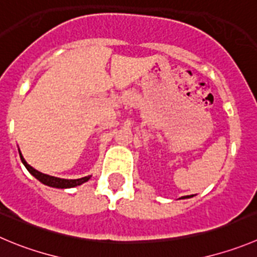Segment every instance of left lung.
I'll list each match as a JSON object with an SVG mask.
<instances>
[{
    "instance_id": "1",
    "label": "left lung",
    "mask_w": 257,
    "mask_h": 257,
    "mask_svg": "<svg viewBox=\"0 0 257 257\" xmlns=\"http://www.w3.org/2000/svg\"><path fill=\"white\" fill-rule=\"evenodd\" d=\"M191 196H193V195H188V196H183V199H184V198H191Z\"/></svg>"
}]
</instances>
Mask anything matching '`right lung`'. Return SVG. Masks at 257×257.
I'll list each match as a JSON object with an SVG mask.
<instances>
[{
  "label": "right lung",
  "instance_id": "right-lung-1",
  "mask_svg": "<svg viewBox=\"0 0 257 257\" xmlns=\"http://www.w3.org/2000/svg\"><path fill=\"white\" fill-rule=\"evenodd\" d=\"M20 158H21V161H23V164L25 165L26 169H28V171L30 172L33 176L37 177L40 183L45 184V185H48V186H53V188H59V189L74 188V186L81 185V184L86 183V181L90 179V176H86V177H82V179H77V180H67V179H59V177L49 176V175H45V174H43V172L37 171V170L33 169L30 165H28V162L24 160V157L21 156V153H20Z\"/></svg>",
  "mask_w": 257,
  "mask_h": 257
}]
</instances>
